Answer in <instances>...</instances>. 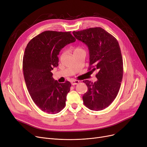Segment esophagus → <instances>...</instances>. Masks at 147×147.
Wrapping results in <instances>:
<instances>
[{"label":"esophagus","mask_w":147,"mask_h":147,"mask_svg":"<svg viewBox=\"0 0 147 147\" xmlns=\"http://www.w3.org/2000/svg\"><path fill=\"white\" fill-rule=\"evenodd\" d=\"M71 85H77L79 83V80H74L73 81H71Z\"/></svg>","instance_id":"esophagus-1"}]
</instances>
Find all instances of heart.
<instances>
[{"label": "heart", "mask_w": 147, "mask_h": 147, "mask_svg": "<svg viewBox=\"0 0 147 147\" xmlns=\"http://www.w3.org/2000/svg\"><path fill=\"white\" fill-rule=\"evenodd\" d=\"M72 50L73 52V53H78V52H81V51H83L84 50H83L82 48H80V47H74L72 49Z\"/></svg>", "instance_id": "1"}]
</instances>
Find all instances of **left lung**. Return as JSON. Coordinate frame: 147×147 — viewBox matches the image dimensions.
Returning <instances> with one entry per match:
<instances>
[{
  "mask_svg": "<svg viewBox=\"0 0 147 147\" xmlns=\"http://www.w3.org/2000/svg\"><path fill=\"white\" fill-rule=\"evenodd\" d=\"M74 37L84 42L89 52V70L98 72L97 80H84L88 91L82 98L92 111H101L109 106L117 97L123 76V61L117 40L103 28H91L73 31Z\"/></svg>",
  "mask_w": 147,
  "mask_h": 147,
  "instance_id": "left-lung-1",
  "label": "left lung"
}]
</instances>
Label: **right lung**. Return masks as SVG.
Segmentation results:
<instances>
[{
    "instance_id": "obj_1",
    "label": "right lung",
    "mask_w": 147,
    "mask_h": 147,
    "mask_svg": "<svg viewBox=\"0 0 147 147\" xmlns=\"http://www.w3.org/2000/svg\"><path fill=\"white\" fill-rule=\"evenodd\" d=\"M71 32L44 31L32 38L25 49L23 59L24 80L35 104L44 112L55 114L65 106L71 84H60L51 72L58 66V55L76 41Z\"/></svg>"
}]
</instances>
